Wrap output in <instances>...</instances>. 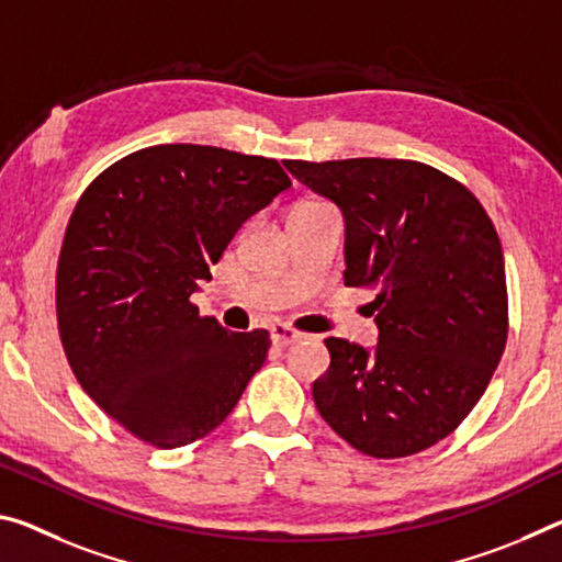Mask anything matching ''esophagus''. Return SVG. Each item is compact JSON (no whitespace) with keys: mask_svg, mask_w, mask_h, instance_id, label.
Listing matches in <instances>:
<instances>
[{"mask_svg":"<svg viewBox=\"0 0 562 562\" xmlns=\"http://www.w3.org/2000/svg\"><path fill=\"white\" fill-rule=\"evenodd\" d=\"M272 342L278 345V347H288V345H292V342H297L300 340V333L297 329H292L290 325H282V323H278V325H272Z\"/></svg>","mask_w":562,"mask_h":562,"instance_id":"34e87169","label":"esophagus"}]
</instances>
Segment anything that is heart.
<instances>
[{
  "mask_svg": "<svg viewBox=\"0 0 562 562\" xmlns=\"http://www.w3.org/2000/svg\"><path fill=\"white\" fill-rule=\"evenodd\" d=\"M300 207H319V204H300Z\"/></svg>",
  "mask_w": 562,
  "mask_h": 562,
  "instance_id": "heart-1",
  "label": "heart"
}]
</instances>
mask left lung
<instances>
[{
	"mask_svg": "<svg viewBox=\"0 0 562 562\" xmlns=\"http://www.w3.org/2000/svg\"><path fill=\"white\" fill-rule=\"evenodd\" d=\"M345 217V284L375 292L378 345L327 337L313 397L370 458H407L456 430L507 342L501 237L465 184L413 159H288Z\"/></svg>",
	"mask_w": 562,
	"mask_h": 562,
	"instance_id": "left-lung-1",
	"label": "left lung"
}]
</instances>
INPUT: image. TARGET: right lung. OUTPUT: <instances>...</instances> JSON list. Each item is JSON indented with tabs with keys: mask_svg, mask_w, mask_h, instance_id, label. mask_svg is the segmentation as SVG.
Here are the masks:
<instances>
[{
	"mask_svg": "<svg viewBox=\"0 0 562 562\" xmlns=\"http://www.w3.org/2000/svg\"><path fill=\"white\" fill-rule=\"evenodd\" d=\"M292 187L278 159L155 145L87 187L57 265V325L85 393L155 448H182L233 413L270 333H229L192 305L239 227Z\"/></svg>",
	"mask_w": 562,
	"mask_h": 562,
	"instance_id": "1",
	"label": "right lung"
}]
</instances>
